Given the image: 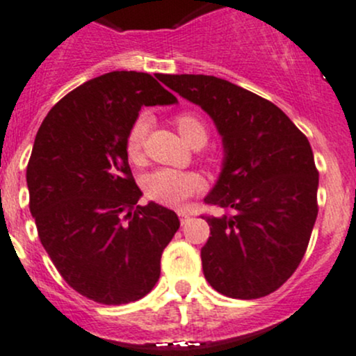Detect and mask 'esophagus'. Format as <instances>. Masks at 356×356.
<instances>
[{"label":"esophagus","mask_w":356,"mask_h":356,"mask_svg":"<svg viewBox=\"0 0 356 356\" xmlns=\"http://www.w3.org/2000/svg\"><path fill=\"white\" fill-rule=\"evenodd\" d=\"M177 215H179V218H181V223H182V225H184V223L188 222V220L191 218V213H189V211H186V209H181V211H179Z\"/></svg>","instance_id":"1"}]
</instances>
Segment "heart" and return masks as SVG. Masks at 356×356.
<instances>
[{
	"instance_id": "obj_1",
	"label": "heart",
	"mask_w": 356,
	"mask_h": 356,
	"mask_svg": "<svg viewBox=\"0 0 356 356\" xmlns=\"http://www.w3.org/2000/svg\"><path fill=\"white\" fill-rule=\"evenodd\" d=\"M174 124L181 136L191 147H201L208 140V126L200 115L182 111L174 115ZM149 119L138 115L126 134L124 149L129 162L141 163L145 159V141L148 136ZM204 181L197 172L175 170V168H159L145 177L143 189L149 201L170 208H181L189 197L201 193Z\"/></svg>"
}]
</instances>
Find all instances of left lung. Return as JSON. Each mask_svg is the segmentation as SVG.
I'll use <instances>...</instances> for the list:
<instances>
[{
    "mask_svg": "<svg viewBox=\"0 0 356 356\" xmlns=\"http://www.w3.org/2000/svg\"><path fill=\"white\" fill-rule=\"evenodd\" d=\"M159 80L201 106L223 136L225 165L204 203L225 215H201L209 225L204 278L230 298L266 297L298 268L319 211L309 140L275 104L222 78Z\"/></svg>",
    "mask_w": 356,
    "mask_h": 356,
    "instance_id": "8db88e82",
    "label": "left lung"
}]
</instances>
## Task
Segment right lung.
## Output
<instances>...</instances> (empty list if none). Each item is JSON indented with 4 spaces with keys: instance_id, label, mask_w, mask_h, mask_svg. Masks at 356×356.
Here are the masks:
<instances>
[{
    "instance_id": "right-lung-1",
    "label": "right lung",
    "mask_w": 356,
    "mask_h": 356,
    "mask_svg": "<svg viewBox=\"0 0 356 356\" xmlns=\"http://www.w3.org/2000/svg\"><path fill=\"white\" fill-rule=\"evenodd\" d=\"M177 102L152 74L112 71L71 90L37 131L27 165L30 213L59 275L104 305L140 300L160 278L163 249L181 227L141 191L126 134L143 106Z\"/></svg>"
}]
</instances>
